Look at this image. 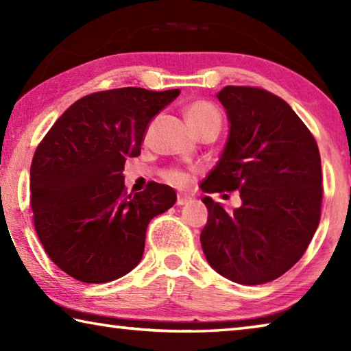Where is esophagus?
I'll use <instances>...</instances> for the list:
<instances>
[{
	"label": "esophagus",
	"mask_w": 351,
	"mask_h": 351,
	"mask_svg": "<svg viewBox=\"0 0 351 351\" xmlns=\"http://www.w3.org/2000/svg\"><path fill=\"white\" fill-rule=\"evenodd\" d=\"M189 201H190V198L187 197V195H178L176 204H178V206H184V204H187Z\"/></svg>",
	"instance_id": "1"
}]
</instances>
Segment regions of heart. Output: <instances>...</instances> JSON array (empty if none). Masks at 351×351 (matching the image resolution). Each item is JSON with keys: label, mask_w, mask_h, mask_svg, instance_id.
<instances>
[{"label": "heart", "mask_w": 351, "mask_h": 351, "mask_svg": "<svg viewBox=\"0 0 351 351\" xmlns=\"http://www.w3.org/2000/svg\"><path fill=\"white\" fill-rule=\"evenodd\" d=\"M186 119L197 134L207 132V130L219 132V128H221V112L207 100H195V102L189 104L186 108ZM152 127L153 123L150 128ZM162 180L171 186H181L187 181V175L178 169H167L162 171Z\"/></svg>", "instance_id": "1"}]
</instances>
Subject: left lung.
Wrapping results in <instances>:
<instances>
[{
  "label": "left lung",
  "mask_w": 351,
  "mask_h": 351,
  "mask_svg": "<svg viewBox=\"0 0 351 351\" xmlns=\"http://www.w3.org/2000/svg\"><path fill=\"white\" fill-rule=\"evenodd\" d=\"M217 97L230 132L201 189L239 190L241 206L226 212L204 197L209 218L201 246L212 268L229 280L268 283L302 258L319 226L324 193L319 147L293 108L263 88L229 85Z\"/></svg>",
  "instance_id": "1"
}]
</instances>
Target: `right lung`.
I'll use <instances>...</instances> for the list:
<instances>
[{
    "mask_svg": "<svg viewBox=\"0 0 351 351\" xmlns=\"http://www.w3.org/2000/svg\"><path fill=\"white\" fill-rule=\"evenodd\" d=\"M180 90L116 88L74 102L46 133L31 164V209L49 258L75 280L106 283L142 258L147 226L175 204L150 181L127 193L123 164L141 154L148 122Z\"/></svg>",
    "mask_w": 351,
    "mask_h": 351,
    "instance_id": "obj_1",
    "label": "right lung"
}]
</instances>
